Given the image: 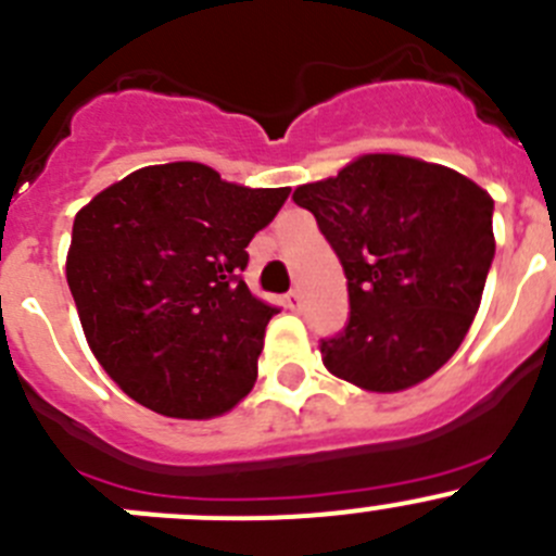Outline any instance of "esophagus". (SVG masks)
<instances>
[{
  "instance_id": "obj_1",
  "label": "esophagus",
  "mask_w": 556,
  "mask_h": 556,
  "mask_svg": "<svg viewBox=\"0 0 556 556\" xmlns=\"http://www.w3.org/2000/svg\"><path fill=\"white\" fill-rule=\"evenodd\" d=\"M287 305L294 311V314H300V311H303V294H300L298 289H294V292H289L287 294Z\"/></svg>"
}]
</instances>
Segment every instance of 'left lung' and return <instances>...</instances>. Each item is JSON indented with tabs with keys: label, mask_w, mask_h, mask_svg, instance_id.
Listing matches in <instances>:
<instances>
[{
	"label": "left lung",
	"mask_w": 556,
	"mask_h": 556,
	"mask_svg": "<svg viewBox=\"0 0 556 556\" xmlns=\"http://www.w3.org/2000/svg\"><path fill=\"white\" fill-rule=\"evenodd\" d=\"M346 273L349 321L321 363L368 393L426 382L462 346L494 258V199L464 174L371 152L336 177L300 185Z\"/></svg>",
	"instance_id": "left-lung-1"
}]
</instances>
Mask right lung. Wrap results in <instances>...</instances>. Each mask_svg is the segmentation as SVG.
<instances>
[{
	"label": "right lung",
	"instance_id": "1",
	"mask_svg": "<svg viewBox=\"0 0 556 556\" xmlns=\"http://www.w3.org/2000/svg\"><path fill=\"white\" fill-rule=\"evenodd\" d=\"M289 188H245L193 161L144 166L73 220L67 287L89 349L134 401L179 420L235 409L278 311L240 273Z\"/></svg>",
	"mask_w": 556,
	"mask_h": 556
}]
</instances>
